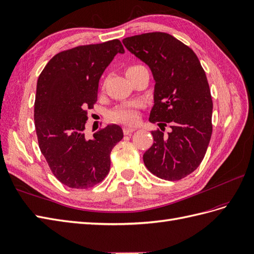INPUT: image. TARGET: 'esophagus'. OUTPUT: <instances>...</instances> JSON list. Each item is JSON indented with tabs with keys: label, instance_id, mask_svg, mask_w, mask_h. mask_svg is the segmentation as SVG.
I'll use <instances>...</instances> for the list:
<instances>
[{
	"label": "esophagus",
	"instance_id": "1",
	"mask_svg": "<svg viewBox=\"0 0 254 254\" xmlns=\"http://www.w3.org/2000/svg\"><path fill=\"white\" fill-rule=\"evenodd\" d=\"M136 129V127H123V133H125V135H128L133 133Z\"/></svg>",
	"mask_w": 254,
	"mask_h": 254
}]
</instances>
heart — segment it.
<instances>
[{
  "label": "heart",
  "mask_w": 254,
  "mask_h": 254,
  "mask_svg": "<svg viewBox=\"0 0 254 254\" xmlns=\"http://www.w3.org/2000/svg\"><path fill=\"white\" fill-rule=\"evenodd\" d=\"M140 67H144L142 65L134 64L129 65L126 68V74L127 76L129 75L133 71L137 70ZM140 104L138 102H131V103H126L122 104V105L116 107L112 113H110L109 117L110 119L115 122H121V123H127V125H134L138 121V112L137 109Z\"/></svg>",
  "instance_id": "obj_1"
}]
</instances>
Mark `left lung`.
<instances>
[{"mask_svg":"<svg viewBox=\"0 0 254 254\" xmlns=\"http://www.w3.org/2000/svg\"><path fill=\"white\" fill-rule=\"evenodd\" d=\"M122 42L149 65L155 80L149 121L159 123L162 131L151 132L153 144L144 153V163L161 179H183L201 163L212 134V99L205 70L190 47L163 32ZM167 123L172 132L164 135Z\"/></svg>","mask_w":254,"mask_h":254,"instance_id":"left-lung-1","label":"left lung"}]
</instances>
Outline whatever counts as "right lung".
I'll return each mask as SVG.
<instances>
[{
  "instance_id": "1",
  "label": "right lung",
  "mask_w": 254,
  "mask_h": 254,
  "mask_svg": "<svg viewBox=\"0 0 254 254\" xmlns=\"http://www.w3.org/2000/svg\"><path fill=\"white\" fill-rule=\"evenodd\" d=\"M123 53L119 40L63 50L38 77L34 103L38 146L55 177L71 189L102 183L110 168V152L123 138L117 125L100 128L93 139L83 133L103 71Z\"/></svg>"
}]
</instances>
